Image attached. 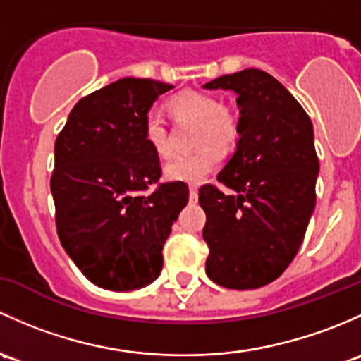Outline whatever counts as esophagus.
Here are the masks:
<instances>
[{"instance_id": "34e87169", "label": "esophagus", "mask_w": 361, "mask_h": 361, "mask_svg": "<svg viewBox=\"0 0 361 361\" xmlns=\"http://www.w3.org/2000/svg\"><path fill=\"white\" fill-rule=\"evenodd\" d=\"M189 200H191V202H196V200H198V188H196V185H191V188H189Z\"/></svg>"}]
</instances>
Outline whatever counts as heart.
I'll return each mask as SVG.
<instances>
[{
	"instance_id": "1",
	"label": "heart",
	"mask_w": 361,
	"mask_h": 361,
	"mask_svg": "<svg viewBox=\"0 0 361 361\" xmlns=\"http://www.w3.org/2000/svg\"><path fill=\"white\" fill-rule=\"evenodd\" d=\"M169 107L173 114L182 118L198 120V146H205L195 153L177 154L165 165V177L169 180L202 184L210 172H214L222 161L215 143L222 149H228L240 135V121L229 107L222 106L221 99L214 94L200 90H182L170 99ZM144 139L156 154L166 158L172 154L169 126L158 111H147L144 116Z\"/></svg>"
}]
</instances>
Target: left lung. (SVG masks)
Wrapping results in <instances>:
<instances>
[{
	"mask_svg": "<svg viewBox=\"0 0 361 361\" xmlns=\"http://www.w3.org/2000/svg\"><path fill=\"white\" fill-rule=\"evenodd\" d=\"M238 95L240 139L219 172L228 188H200L207 214V274L214 283L250 290L276 280L293 261L317 203L313 125L293 95L261 69L210 81Z\"/></svg>",
	"mask_w": 361,
	"mask_h": 361,
	"instance_id": "8db88e82",
	"label": "left lung"
}]
</instances>
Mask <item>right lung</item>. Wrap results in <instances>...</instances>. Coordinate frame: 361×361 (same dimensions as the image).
<instances>
[{
    "mask_svg": "<svg viewBox=\"0 0 361 361\" xmlns=\"http://www.w3.org/2000/svg\"><path fill=\"white\" fill-rule=\"evenodd\" d=\"M170 88L149 78L114 81L78 100L55 140L50 189L59 240L78 269L106 290L153 283L163 245L188 203L184 182L159 184V158L142 130L146 113Z\"/></svg>",
    "mask_w": 361,
    "mask_h": 361,
    "instance_id": "1",
    "label": "right lung"
}]
</instances>
